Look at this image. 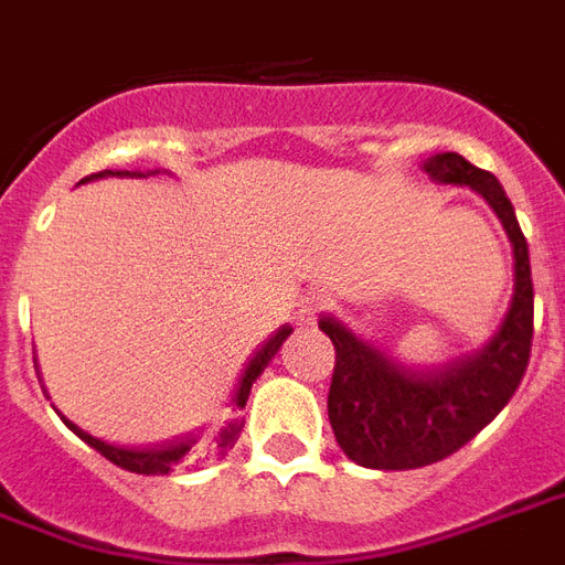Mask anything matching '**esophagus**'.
I'll return each instance as SVG.
<instances>
[{
    "instance_id": "34e87169",
    "label": "esophagus",
    "mask_w": 565,
    "mask_h": 565,
    "mask_svg": "<svg viewBox=\"0 0 565 565\" xmlns=\"http://www.w3.org/2000/svg\"><path fill=\"white\" fill-rule=\"evenodd\" d=\"M321 309H327V295H321V291H309V295L300 300V309H297V321L300 323H315V318H318V312Z\"/></svg>"
}]
</instances>
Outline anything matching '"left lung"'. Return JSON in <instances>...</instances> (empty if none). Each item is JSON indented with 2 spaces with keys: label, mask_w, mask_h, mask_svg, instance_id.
<instances>
[{
  "label": "left lung",
  "mask_w": 565,
  "mask_h": 565,
  "mask_svg": "<svg viewBox=\"0 0 565 565\" xmlns=\"http://www.w3.org/2000/svg\"><path fill=\"white\" fill-rule=\"evenodd\" d=\"M422 168L441 185H469L498 214L513 247V297L483 348L427 369L406 365L323 315L318 327L335 344L327 413L339 448L365 469H422L457 454L510 404L531 360V256L513 203L492 173L457 152H436Z\"/></svg>",
  "instance_id": "obj_1"
}]
</instances>
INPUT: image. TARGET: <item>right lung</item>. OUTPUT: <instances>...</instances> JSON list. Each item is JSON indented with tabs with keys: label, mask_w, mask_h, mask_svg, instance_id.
I'll return each mask as SVG.
<instances>
[{
	"label": "right lung",
	"mask_w": 565,
	"mask_h": 565,
	"mask_svg": "<svg viewBox=\"0 0 565 565\" xmlns=\"http://www.w3.org/2000/svg\"><path fill=\"white\" fill-rule=\"evenodd\" d=\"M152 173H161V170H103V173H94V177H85L82 182H90V179H105V177H152ZM78 182V185H82ZM291 327H279L277 335H270L268 342L262 344L259 351L253 353V360L247 362V369H244L242 380H238V388H235V413L247 406V397H250V388L256 383L262 371L268 369V362L277 356V351L282 348L288 335H291ZM38 369V365H34ZM61 415V413H58ZM61 422L67 424L70 430L76 433L78 439L87 441L90 448L99 450L105 460H111L115 466L126 471H135V475H170V471L182 466V462H203V460H214V457H221L226 450L233 448L235 439H238V433H242V418L235 415L226 424H221L217 430L209 433V436H191V439H179L170 441V445H159V448H124V445H111V441H103L90 436L87 430H82L78 424H73L67 415H61Z\"/></svg>",
	"instance_id": "right-lung-1"
}]
</instances>
